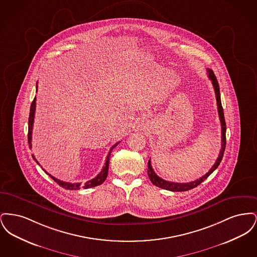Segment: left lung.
Listing matches in <instances>:
<instances>
[{"instance_id": "left-lung-1", "label": "left lung", "mask_w": 257, "mask_h": 257, "mask_svg": "<svg viewBox=\"0 0 257 257\" xmlns=\"http://www.w3.org/2000/svg\"><path fill=\"white\" fill-rule=\"evenodd\" d=\"M208 77L209 79L212 81V85L214 86L215 89V93H216V99H217V105H218V112H219V116H220V125H221V149H220V154L219 157L216 161V163L214 164V166L210 169V171H208L207 173L203 176H201L199 179H196L195 181L192 182H188V183H174V182H170L167 180L162 179L159 177L152 169L150 160L148 161L147 165H148V169H147V174L148 177L150 179V181L154 184L155 186L168 190V191H171V192H185V191H189L192 190L194 188H196V186H198L199 184L202 183L208 176L215 171L219 165H220L224 150H225V145H226V139H225V132H226V125H225V119H224V114H223V109L221 106V102H220V86H219V83L218 80L215 76L214 72L208 68Z\"/></svg>"}]
</instances>
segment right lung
Returning <instances> with one entry per match:
<instances>
[{
    "label": "right lung",
    "instance_id": "obj_1",
    "mask_svg": "<svg viewBox=\"0 0 257 257\" xmlns=\"http://www.w3.org/2000/svg\"><path fill=\"white\" fill-rule=\"evenodd\" d=\"M36 101H37V98L35 97L34 101L32 102V105H31V110H30V116H29V130H28V143H29V147L32 148V133H33V125H34V119H35V112H36ZM120 143V142H119ZM119 143H116L114 146H112L111 148L109 151V154L106 158V163H105V166L103 167V170L101 171V172L98 174L96 177H94L93 179L87 181L86 183H69V182H64V181H61L57 179L56 177L52 176L51 174H49L46 171H45L50 177L57 183L59 184L61 187L66 189V190H79L81 188H84V189H88V188H92V187H96L99 186L101 184L103 183L106 178H107V175H108V171H109V162H110V153H111V150L116 147ZM33 158L37 161V159L35 158V156L33 155ZM37 164L38 162L37 161ZM39 165V164H38Z\"/></svg>",
    "mask_w": 257,
    "mask_h": 257
}]
</instances>
